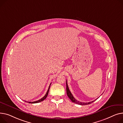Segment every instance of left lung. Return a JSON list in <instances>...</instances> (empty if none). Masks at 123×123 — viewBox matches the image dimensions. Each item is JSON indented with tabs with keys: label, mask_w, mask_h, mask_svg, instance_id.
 <instances>
[{
	"label": "left lung",
	"mask_w": 123,
	"mask_h": 123,
	"mask_svg": "<svg viewBox=\"0 0 123 123\" xmlns=\"http://www.w3.org/2000/svg\"><path fill=\"white\" fill-rule=\"evenodd\" d=\"M66 91H67V94L68 95V96L69 97V98L71 99V100L74 102V103H75L76 104H78L79 105H87V104H91L93 102H94L95 100L92 101H91V102H80V101H77L74 97V96H73L72 94L71 93V92L69 90V88L68 87V84H67V81L66 80Z\"/></svg>",
	"instance_id": "8db88e82"
}]
</instances>
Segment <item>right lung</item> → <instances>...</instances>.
Masks as SVG:
<instances>
[{
	"mask_svg": "<svg viewBox=\"0 0 123 123\" xmlns=\"http://www.w3.org/2000/svg\"><path fill=\"white\" fill-rule=\"evenodd\" d=\"M51 84H50V86H49V87H48V91H47L46 93L45 94V95L43 98H41L40 99H39V100H37V101H34V102H28V101H27V102H28V103H38V102H41V101H42L44 100L47 97V95H48V92H49V90ZM26 102H27V101H26Z\"/></svg>",
	"mask_w": 123,
	"mask_h": 123,
	"instance_id": "obj_1",
	"label": "right lung"
}]
</instances>
